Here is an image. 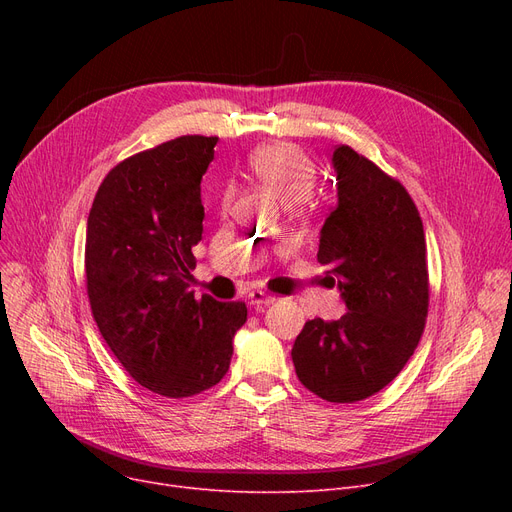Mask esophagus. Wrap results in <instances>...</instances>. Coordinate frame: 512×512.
Masks as SVG:
<instances>
[{"label":"esophagus","instance_id":"esophagus-1","mask_svg":"<svg viewBox=\"0 0 512 512\" xmlns=\"http://www.w3.org/2000/svg\"><path fill=\"white\" fill-rule=\"evenodd\" d=\"M249 301H251V305L261 307V305H270V303H274V301H276V297H274V294H267V292H263V290H253V292H249Z\"/></svg>","mask_w":512,"mask_h":512}]
</instances>
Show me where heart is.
Listing matches in <instances>:
<instances>
[{
	"instance_id": "1",
	"label": "heart",
	"mask_w": 512,
	"mask_h": 512,
	"mask_svg": "<svg viewBox=\"0 0 512 512\" xmlns=\"http://www.w3.org/2000/svg\"><path fill=\"white\" fill-rule=\"evenodd\" d=\"M247 166L255 180L286 197L290 205L301 207L309 201L317 172L313 159L303 149L294 145H265L251 153ZM230 199L232 188H226L222 203L228 205Z\"/></svg>"
}]
</instances>
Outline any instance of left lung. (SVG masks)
<instances>
[{"label":"left lung","instance_id":"obj_1","mask_svg":"<svg viewBox=\"0 0 512 512\" xmlns=\"http://www.w3.org/2000/svg\"><path fill=\"white\" fill-rule=\"evenodd\" d=\"M338 203L319 232L317 261L337 278L346 313L309 319L292 346L301 384L328 402L388 386L425 328L429 286L419 211L398 180L348 145L332 155Z\"/></svg>","mask_w":512,"mask_h":512}]
</instances>
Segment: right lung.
Masks as SVG:
<instances>
[{
    "mask_svg": "<svg viewBox=\"0 0 512 512\" xmlns=\"http://www.w3.org/2000/svg\"><path fill=\"white\" fill-rule=\"evenodd\" d=\"M218 137H178L107 174L87 220V292L97 328L143 388L184 398L218 384L245 303L191 290L203 234L201 178Z\"/></svg>",
    "mask_w": 512,
    "mask_h": 512,
    "instance_id": "add662e5",
    "label": "right lung"
}]
</instances>
